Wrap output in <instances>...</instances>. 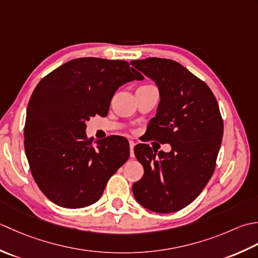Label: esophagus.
<instances>
[{
  "instance_id": "obj_1",
  "label": "esophagus",
  "mask_w": 258,
  "mask_h": 258,
  "mask_svg": "<svg viewBox=\"0 0 258 258\" xmlns=\"http://www.w3.org/2000/svg\"><path fill=\"white\" fill-rule=\"evenodd\" d=\"M129 145H130V157L131 158H134L135 157V155H134V148H135V141H133V140H130L129 141Z\"/></svg>"
}]
</instances>
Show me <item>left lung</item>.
Wrapping results in <instances>:
<instances>
[{
  "mask_svg": "<svg viewBox=\"0 0 258 258\" xmlns=\"http://www.w3.org/2000/svg\"><path fill=\"white\" fill-rule=\"evenodd\" d=\"M155 81L160 101L148 124L149 139L169 144L171 150L135 147L144 176L133 185L141 206L155 213H173L198 197L213 176L224 124L209 87L180 63L161 57L131 61ZM148 130V129H147Z\"/></svg>",
  "mask_w": 258,
  "mask_h": 258,
  "instance_id": "obj_1",
  "label": "left lung"
}]
</instances>
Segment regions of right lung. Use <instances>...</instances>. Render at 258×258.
<instances>
[{"instance_id": "add662e5", "label": "right lung", "mask_w": 258, "mask_h": 258, "mask_svg": "<svg viewBox=\"0 0 258 258\" xmlns=\"http://www.w3.org/2000/svg\"><path fill=\"white\" fill-rule=\"evenodd\" d=\"M143 79L127 61L80 57L38 83L26 109L24 148L36 185L52 203L83 208L99 201L128 160L129 143L115 136L94 145L86 122L106 117L119 87Z\"/></svg>"}]
</instances>
